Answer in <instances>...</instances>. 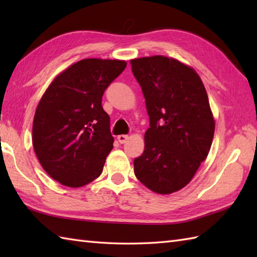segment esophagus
<instances>
[{
  "label": "esophagus",
  "instance_id": "34e87169",
  "mask_svg": "<svg viewBox=\"0 0 257 257\" xmlns=\"http://www.w3.org/2000/svg\"><path fill=\"white\" fill-rule=\"evenodd\" d=\"M117 139H118V141H119L120 144H124L125 141L129 139V137H128L127 135H119L118 137H117Z\"/></svg>",
  "mask_w": 257,
  "mask_h": 257
}]
</instances>
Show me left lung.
<instances>
[{
    "instance_id": "obj_1",
    "label": "left lung",
    "mask_w": 257,
    "mask_h": 257,
    "mask_svg": "<svg viewBox=\"0 0 257 257\" xmlns=\"http://www.w3.org/2000/svg\"><path fill=\"white\" fill-rule=\"evenodd\" d=\"M130 63L150 120L135 174L154 192L170 194L192 180L209 155L215 129L209 98L195 70L177 59L157 55Z\"/></svg>"
}]
</instances>
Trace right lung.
Instances as JSON below:
<instances>
[{"mask_svg": "<svg viewBox=\"0 0 257 257\" xmlns=\"http://www.w3.org/2000/svg\"><path fill=\"white\" fill-rule=\"evenodd\" d=\"M125 66L118 59H81L59 74L38 102L33 147L43 169L61 184L79 188L101 174L113 148L101 98Z\"/></svg>", "mask_w": 257, "mask_h": 257, "instance_id": "obj_1", "label": "right lung"}]
</instances>
